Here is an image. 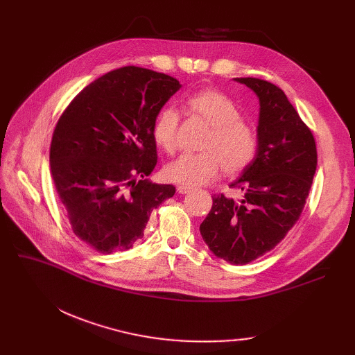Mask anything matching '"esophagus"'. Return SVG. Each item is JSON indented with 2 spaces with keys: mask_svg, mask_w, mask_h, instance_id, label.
Returning a JSON list of instances; mask_svg holds the SVG:
<instances>
[{
  "mask_svg": "<svg viewBox=\"0 0 355 355\" xmlns=\"http://www.w3.org/2000/svg\"><path fill=\"white\" fill-rule=\"evenodd\" d=\"M190 190L191 189L187 187V185H178V187H177V193L178 194H187Z\"/></svg>",
  "mask_w": 355,
  "mask_h": 355,
  "instance_id": "1",
  "label": "esophagus"
}]
</instances>
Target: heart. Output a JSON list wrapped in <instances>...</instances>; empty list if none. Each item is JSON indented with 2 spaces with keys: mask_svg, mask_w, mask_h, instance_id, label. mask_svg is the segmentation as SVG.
Wrapping results in <instances>:
<instances>
[{
  "mask_svg": "<svg viewBox=\"0 0 355 355\" xmlns=\"http://www.w3.org/2000/svg\"><path fill=\"white\" fill-rule=\"evenodd\" d=\"M189 107L211 128L201 144L198 154H182L165 168L171 181L197 187L214 180L223 168L227 174L243 173L257 154V134L254 128L241 119L237 105L216 89L201 90L189 99ZM178 114L166 106L153 123V139L165 153L177 148Z\"/></svg>",
  "mask_w": 355,
  "mask_h": 355,
  "instance_id": "b5f03b06",
  "label": "heart"
}]
</instances>
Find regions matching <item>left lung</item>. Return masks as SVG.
Here are the masks:
<instances>
[{
	"label": "left lung",
	"instance_id": "obj_1",
	"mask_svg": "<svg viewBox=\"0 0 355 355\" xmlns=\"http://www.w3.org/2000/svg\"><path fill=\"white\" fill-rule=\"evenodd\" d=\"M259 98L257 154L200 225L209 249L232 265H246L270 252L300 220L316 170V145L282 89L256 78H236Z\"/></svg>",
	"mask_w": 355,
	"mask_h": 355
}]
</instances>
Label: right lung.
<instances>
[{"label": "right lung", "instance_id": "obj_1", "mask_svg": "<svg viewBox=\"0 0 355 355\" xmlns=\"http://www.w3.org/2000/svg\"><path fill=\"white\" fill-rule=\"evenodd\" d=\"M181 85L137 66L87 85L54 128L50 168L73 233L101 253L142 239L153 210L175 193L148 177L157 165L153 123Z\"/></svg>", "mask_w": 355, "mask_h": 355}]
</instances>
